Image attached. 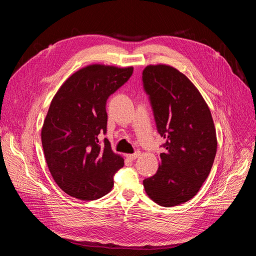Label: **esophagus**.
<instances>
[{
    "instance_id": "esophagus-1",
    "label": "esophagus",
    "mask_w": 256,
    "mask_h": 256,
    "mask_svg": "<svg viewBox=\"0 0 256 256\" xmlns=\"http://www.w3.org/2000/svg\"><path fill=\"white\" fill-rule=\"evenodd\" d=\"M141 154V152H134V154H127V158H129L130 160H136L138 156H140Z\"/></svg>"
}]
</instances>
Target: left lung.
<instances>
[{"mask_svg": "<svg viewBox=\"0 0 256 256\" xmlns=\"http://www.w3.org/2000/svg\"><path fill=\"white\" fill-rule=\"evenodd\" d=\"M143 83L166 140L158 171L143 186L154 203L176 206L194 196L210 173L218 144L214 124L196 85L176 68L146 66Z\"/></svg>", "mask_w": 256, "mask_h": 256, "instance_id": "8db88e82", "label": "left lung"}]
</instances>
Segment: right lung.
Segmentation results:
<instances>
[{
	"instance_id": "1",
	"label": "right lung",
	"mask_w": 256,
	"mask_h": 256,
	"mask_svg": "<svg viewBox=\"0 0 256 256\" xmlns=\"http://www.w3.org/2000/svg\"><path fill=\"white\" fill-rule=\"evenodd\" d=\"M134 67L88 65L74 72L54 95L42 128L46 162L54 182L68 196L97 200L113 188L124 159L106 134L109 96L127 82Z\"/></svg>"
}]
</instances>
